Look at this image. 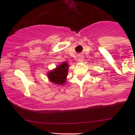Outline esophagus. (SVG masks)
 I'll list each match as a JSON object with an SVG mask.
<instances>
[{
    "mask_svg": "<svg viewBox=\"0 0 135 135\" xmlns=\"http://www.w3.org/2000/svg\"><path fill=\"white\" fill-rule=\"evenodd\" d=\"M83 60H84V56L82 55H79L78 56V61L79 62H81V61H83Z\"/></svg>",
    "mask_w": 135,
    "mask_h": 135,
    "instance_id": "34e87169",
    "label": "esophagus"
}]
</instances>
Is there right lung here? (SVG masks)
Wrapping results in <instances>:
<instances>
[{"instance_id": "right-lung-1", "label": "right lung", "mask_w": 135, "mask_h": 135, "mask_svg": "<svg viewBox=\"0 0 135 135\" xmlns=\"http://www.w3.org/2000/svg\"><path fill=\"white\" fill-rule=\"evenodd\" d=\"M69 68V65L67 62H64L60 64L56 68L47 73L49 80L56 85H64L66 81Z\"/></svg>"}]
</instances>
